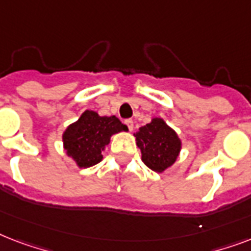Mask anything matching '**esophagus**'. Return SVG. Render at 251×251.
Here are the masks:
<instances>
[{"label":"esophagus","mask_w":251,"mask_h":251,"mask_svg":"<svg viewBox=\"0 0 251 251\" xmlns=\"http://www.w3.org/2000/svg\"><path fill=\"white\" fill-rule=\"evenodd\" d=\"M125 125L127 126V127H129V130L130 131H133V129H134V122H133V120H125Z\"/></svg>","instance_id":"1"}]
</instances>
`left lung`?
Segmentation results:
<instances>
[{"label":"left lung","mask_w":251,"mask_h":251,"mask_svg":"<svg viewBox=\"0 0 251 251\" xmlns=\"http://www.w3.org/2000/svg\"><path fill=\"white\" fill-rule=\"evenodd\" d=\"M141 149L142 161L150 169L161 173L175 164L181 151V139L163 118L155 117L134 134Z\"/></svg>","instance_id":"8db88e82"}]
</instances>
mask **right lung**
Masks as SVG:
<instances>
[{
	"label": "right lung",
	"instance_id": "1",
	"mask_svg": "<svg viewBox=\"0 0 251 251\" xmlns=\"http://www.w3.org/2000/svg\"><path fill=\"white\" fill-rule=\"evenodd\" d=\"M126 130L127 126L116 116L101 117L94 110H84L62 134L64 149L78 167L90 168L102 160L101 151L109 145L110 137Z\"/></svg>",
	"mask_w": 251,
	"mask_h": 251
}]
</instances>
